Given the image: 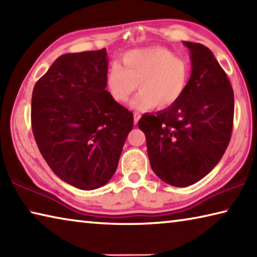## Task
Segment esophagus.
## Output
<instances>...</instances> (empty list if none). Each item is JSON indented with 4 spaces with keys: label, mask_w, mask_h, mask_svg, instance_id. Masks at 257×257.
I'll return each mask as SVG.
<instances>
[{
    "label": "esophagus",
    "mask_w": 257,
    "mask_h": 257,
    "mask_svg": "<svg viewBox=\"0 0 257 257\" xmlns=\"http://www.w3.org/2000/svg\"><path fill=\"white\" fill-rule=\"evenodd\" d=\"M139 119H141V114H139L138 112H135V113H134V122H135V124L138 123Z\"/></svg>",
    "instance_id": "esophagus-1"
}]
</instances>
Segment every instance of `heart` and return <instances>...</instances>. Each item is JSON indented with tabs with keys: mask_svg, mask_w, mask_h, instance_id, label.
<instances>
[{
	"mask_svg": "<svg viewBox=\"0 0 257 257\" xmlns=\"http://www.w3.org/2000/svg\"><path fill=\"white\" fill-rule=\"evenodd\" d=\"M121 63H113L106 73V87L113 99L129 103L137 111L155 106L168 108L179 101L188 86L190 68L181 56L161 46L143 47L125 52Z\"/></svg>",
	"mask_w": 257,
	"mask_h": 257,
	"instance_id": "obj_1",
	"label": "heart"
}]
</instances>
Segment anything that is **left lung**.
<instances>
[{
	"label": "left lung",
	"instance_id": "8db88e82",
	"mask_svg": "<svg viewBox=\"0 0 257 257\" xmlns=\"http://www.w3.org/2000/svg\"><path fill=\"white\" fill-rule=\"evenodd\" d=\"M184 45L191 61L185 94L138 122L152 170L175 187L195 184L219 163L231 137L234 110L232 87L212 52L199 43Z\"/></svg>",
	"mask_w": 257,
	"mask_h": 257
}]
</instances>
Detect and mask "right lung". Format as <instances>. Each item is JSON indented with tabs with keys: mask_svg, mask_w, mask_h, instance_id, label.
<instances>
[{
	"mask_svg": "<svg viewBox=\"0 0 257 257\" xmlns=\"http://www.w3.org/2000/svg\"><path fill=\"white\" fill-rule=\"evenodd\" d=\"M106 50L59 56L35 84L32 127L51 170L82 190L106 185L118 168L133 113L105 89Z\"/></svg>",
	"mask_w": 257,
	"mask_h": 257,
	"instance_id": "1",
	"label": "right lung"
}]
</instances>
